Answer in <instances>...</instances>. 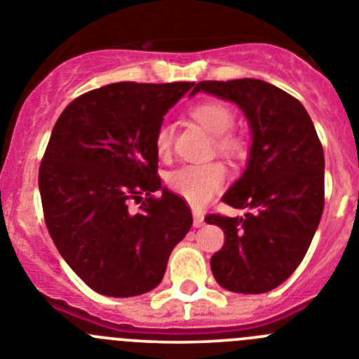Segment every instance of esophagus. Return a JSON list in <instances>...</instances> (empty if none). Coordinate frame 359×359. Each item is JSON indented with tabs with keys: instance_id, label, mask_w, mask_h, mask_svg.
I'll return each instance as SVG.
<instances>
[{
	"instance_id": "obj_1",
	"label": "esophagus",
	"mask_w": 359,
	"mask_h": 359,
	"mask_svg": "<svg viewBox=\"0 0 359 359\" xmlns=\"http://www.w3.org/2000/svg\"><path fill=\"white\" fill-rule=\"evenodd\" d=\"M192 215H194V226L199 228L205 224V215H203L201 210H194L192 212Z\"/></svg>"
}]
</instances>
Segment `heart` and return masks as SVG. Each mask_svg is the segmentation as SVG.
<instances>
[{
    "instance_id": "b5f03b06",
    "label": "heart",
    "mask_w": 359,
    "mask_h": 359,
    "mask_svg": "<svg viewBox=\"0 0 359 359\" xmlns=\"http://www.w3.org/2000/svg\"><path fill=\"white\" fill-rule=\"evenodd\" d=\"M190 115L198 120L203 128L215 136V149L228 156H237L243 149V144L237 136L228 135V129L233 126V113L230 107L215 100L196 104L190 109ZM172 133L167 123H161L154 136V147L158 154L165 156L170 151ZM226 183V169L219 161H207V163H189L182 165L180 169L169 174V187L182 196L192 207L207 205L219 190Z\"/></svg>"
}]
</instances>
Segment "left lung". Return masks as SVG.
I'll return each instance as SVG.
<instances>
[{"mask_svg": "<svg viewBox=\"0 0 359 359\" xmlns=\"http://www.w3.org/2000/svg\"><path fill=\"white\" fill-rule=\"evenodd\" d=\"M210 93L233 102L252 133L248 163L223 201L243 217L212 214L224 246L210 268L221 287L266 293L302 262L323 212V149L306 107L290 93L257 79L205 81L190 95Z\"/></svg>", "mask_w": 359, "mask_h": 359, "instance_id": "1", "label": "left lung"}]
</instances>
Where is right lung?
Returning a JSON list of instances; mask_svg holds the SVG:
<instances>
[{
    "label": "right lung",
    "mask_w": 359,
    "mask_h": 359,
    "mask_svg": "<svg viewBox=\"0 0 359 359\" xmlns=\"http://www.w3.org/2000/svg\"><path fill=\"white\" fill-rule=\"evenodd\" d=\"M192 86H102L75 98L53 126L39 169L44 221L62 259L97 293L154 290L192 226L187 203L161 187L154 147L163 116ZM144 195L133 212L132 199Z\"/></svg>",
    "instance_id": "right-lung-1"
}]
</instances>
